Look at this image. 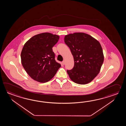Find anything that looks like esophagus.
<instances>
[{"label":"esophagus","mask_w":126,"mask_h":126,"mask_svg":"<svg viewBox=\"0 0 126 126\" xmlns=\"http://www.w3.org/2000/svg\"><path fill=\"white\" fill-rule=\"evenodd\" d=\"M62 64H63V65H64V64H65V61H63L62 62Z\"/></svg>","instance_id":"obj_1"}]
</instances>
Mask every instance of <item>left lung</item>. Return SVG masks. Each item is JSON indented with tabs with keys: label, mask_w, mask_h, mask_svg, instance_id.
Segmentation results:
<instances>
[{
	"label": "left lung",
	"mask_w": 126,
	"mask_h": 126,
	"mask_svg": "<svg viewBox=\"0 0 126 126\" xmlns=\"http://www.w3.org/2000/svg\"><path fill=\"white\" fill-rule=\"evenodd\" d=\"M64 42L70 49L74 61L72 69L67 70L70 78L78 84L91 82L99 74L104 60L99 42L82 32L66 35Z\"/></svg>",
	"instance_id": "8db88e82"
}]
</instances>
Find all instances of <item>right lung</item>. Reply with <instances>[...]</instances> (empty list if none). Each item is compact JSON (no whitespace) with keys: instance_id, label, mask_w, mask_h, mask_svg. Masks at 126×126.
Returning a JSON list of instances; mask_svg holds the SVG:
<instances>
[{"instance_id":"obj_1","label":"right lung","mask_w":126,"mask_h":126,"mask_svg":"<svg viewBox=\"0 0 126 126\" xmlns=\"http://www.w3.org/2000/svg\"><path fill=\"white\" fill-rule=\"evenodd\" d=\"M59 39V35L46 32L35 35L25 44L21 54V64L33 80L48 82L61 66L55 61L52 49Z\"/></svg>"}]
</instances>
